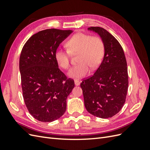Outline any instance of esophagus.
Instances as JSON below:
<instances>
[{
    "mask_svg": "<svg viewBox=\"0 0 150 150\" xmlns=\"http://www.w3.org/2000/svg\"><path fill=\"white\" fill-rule=\"evenodd\" d=\"M80 83H81V82L78 80H75L74 81V84H75L76 86H79L80 84Z\"/></svg>",
    "mask_w": 150,
    "mask_h": 150,
    "instance_id": "1",
    "label": "esophagus"
}]
</instances>
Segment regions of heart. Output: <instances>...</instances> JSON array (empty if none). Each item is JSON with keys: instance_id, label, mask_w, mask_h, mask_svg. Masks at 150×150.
<instances>
[{"instance_id": "b5f03b06", "label": "heart", "mask_w": 150, "mask_h": 150, "mask_svg": "<svg viewBox=\"0 0 150 150\" xmlns=\"http://www.w3.org/2000/svg\"><path fill=\"white\" fill-rule=\"evenodd\" d=\"M67 51L57 49L54 54L58 66L67 69L70 66V54H78L79 64L72 67L67 75L71 78L80 79L87 75L90 67L97 69L104 55V44L97 36H91L84 33H77L66 43Z\"/></svg>"}]
</instances>
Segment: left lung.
I'll use <instances>...</instances> for the list:
<instances>
[{"label":"left lung","mask_w":150,"mask_h":150,"mask_svg":"<svg viewBox=\"0 0 150 150\" xmlns=\"http://www.w3.org/2000/svg\"><path fill=\"white\" fill-rule=\"evenodd\" d=\"M104 44L101 64L90 78L81 83L84 106L95 116L109 118L123 106L128 88V75L125 53L117 39L106 29L91 27Z\"/></svg>","instance_id":"left-lung-1"}]
</instances>
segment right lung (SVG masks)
<instances>
[{
	"label": "right lung",
	"instance_id": "1",
	"mask_svg": "<svg viewBox=\"0 0 150 150\" xmlns=\"http://www.w3.org/2000/svg\"><path fill=\"white\" fill-rule=\"evenodd\" d=\"M71 30L49 29L32 35L22 49L19 70L24 100L30 114L52 122L66 110V99L74 87L59 69L54 54Z\"/></svg>",
	"mask_w": 150,
	"mask_h": 150
}]
</instances>
